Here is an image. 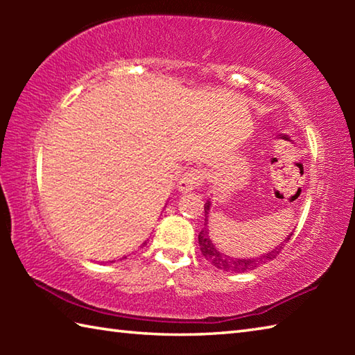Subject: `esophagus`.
Listing matches in <instances>:
<instances>
[{
    "label": "esophagus",
    "instance_id": "esophagus-1",
    "mask_svg": "<svg viewBox=\"0 0 355 355\" xmlns=\"http://www.w3.org/2000/svg\"><path fill=\"white\" fill-rule=\"evenodd\" d=\"M203 180H205V171L199 169V167H196V169H191L188 172H184L183 177L180 178L178 191L188 192V191L194 189V188H199V186H202Z\"/></svg>",
    "mask_w": 355,
    "mask_h": 355
}]
</instances>
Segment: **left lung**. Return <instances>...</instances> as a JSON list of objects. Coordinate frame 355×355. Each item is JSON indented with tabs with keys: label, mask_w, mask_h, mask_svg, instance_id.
Returning <instances> with one entry per match:
<instances>
[{
	"label": "left lung",
	"mask_w": 355,
	"mask_h": 355,
	"mask_svg": "<svg viewBox=\"0 0 355 355\" xmlns=\"http://www.w3.org/2000/svg\"><path fill=\"white\" fill-rule=\"evenodd\" d=\"M209 207H211V202L207 200V203H205V227H203L202 232L199 233V245H200L202 255L205 257L207 260L213 264V266H216L218 269H222V271L238 272V274L245 272V271H254V269L261 266V264H264L266 261L274 260V258L280 254L282 249H284V245L290 241L291 235L288 236L280 245H277V248L269 252V254L257 257V258H232V257H228L214 248L211 238H209V235H208L207 224H208Z\"/></svg>",
	"instance_id": "1"
}]
</instances>
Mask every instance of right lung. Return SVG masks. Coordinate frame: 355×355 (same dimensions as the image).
Instances as JSON below:
<instances>
[{
  "mask_svg": "<svg viewBox=\"0 0 355 355\" xmlns=\"http://www.w3.org/2000/svg\"><path fill=\"white\" fill-rule=\"evenodd\" d=\"M125 258H127V257H125Z\"/></svg>",
  "mask_w": 355,
  "mask_h": 355,
  "instance_id": "1",
  "label": "right lung"
}]
</instances>
